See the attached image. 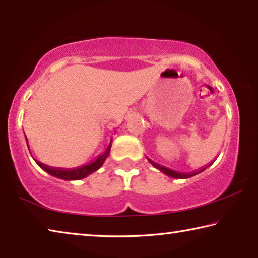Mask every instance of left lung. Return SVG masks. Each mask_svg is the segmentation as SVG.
<instances>
[{"label": "left lung", "instance_id": "left-lung-1", "mask_svg": "<svg viewBox=\"0 0 258 258\" xmlns=\"http://www.w3.org/2000/svg\"><path fill=\"white\" fill-rule=\"evenodd\" d=\"M148 160H149V163H150L152 166H154L155 168L159 169V171H160L161 173H164V174H166V175H167V176L173 177V178H189V177H192V176L197 175V174H199V173L204 172L205 169H206L207 167H209V166H211V165L214 163V161H212L211 164H208L207 166H205V167L198 169V171H195V172H191V173H181V172L173 171V169H171V168H167V167H165V166H161V165H159V164H157V163H155V161H152V160L149 159V158H148Z\"/></svg>", "mask_w": 258, "mask_h": 258}]
</instances>
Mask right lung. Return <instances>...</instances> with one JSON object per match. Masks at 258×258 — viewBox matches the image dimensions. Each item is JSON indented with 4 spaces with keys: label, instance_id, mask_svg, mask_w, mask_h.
Here are the masks:
<instances>
[{
    "label": "right lung",
    "instance_id": "right-lung-1",
    "mask_svg": "<svg viewBox=\"0 0 258 258\" xmlns=\"http://www.w3.org/2000/svg\"><path fill=\"white\" fill-rule=\"evenodd\" d=\"M26 138V135H25ZM26 141H27V138H26ZM28 146V142H27ZM111 149V140L109 146L107 147V149L104 150L101 155H99L97 158H95L93 161H91L89 164H85L83 166H80V167H75V168H59V167H51V166H47L43 163H40L36 159H34L36 161V164L40 166V167L45 171L46 173H49L50 175L61 178V180H66V181H76V180H82L86 176H89L90 174L94 173L95 171L101 167L103 165L104 161H106L107 157L109 156V152H110Z\"/></svg>",
    "mask_w": 258,
    "mask_h": 258
}]
</instances>
